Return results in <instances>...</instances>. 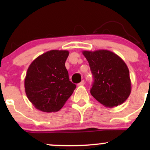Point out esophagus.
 Here are the masks:
<instances>
[{
    "label": "esophagus",
    "mask_w": 150,
    "mask_h": 150,
    "mask_svg": "<svg viewBox=\"0 0 150 150\" xmlns=\"http://www.w3.org/2000/svg\"><path fill=\"white\" fill-rule=\"evenodd\" d=\"M85 85V81H84V80H82L80 82V83L78 84L79 86H82V85Z\"/></svg>",
    "instance_id": "1"
}]
</instances>
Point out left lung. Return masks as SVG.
Listing matches in <instances>:
<instances>
[{
  "label": "left lung",
  "instance_id": "8db88e82",
  "mask_svg": "<svg viewBox=\"0 0 150 150\" xmlns=\"http://www.w3.org/2000/svg\"><path fill=\"white\" fill-rule=\"evenodd\" d=\"M94 77L91 94L103 106L113 108L123 104L131 92L127 65L112 51H83Z\"/></svg>",
  "mask_w": 150,
  "mask_h": 150
}]
</instances>
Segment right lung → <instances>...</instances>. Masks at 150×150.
Returning <instances> with one entry per match:
<instances>
[{"instance_id":"right-lung-1","label":"right lung","mask_w":150,"mask_h":150,"mask_svg":"<svg viewBox=\"0 0 150 150\" xmlns=\"http://www.w3.org/2000/svg\"><path fill=\"white\" fill-rule=\"evenodd\" d=\"M68 55L66 50H51L38 56L29 66L25 78V93L39 111H58L76 88L65 66Z\"/></svg>"}]
</instances>
